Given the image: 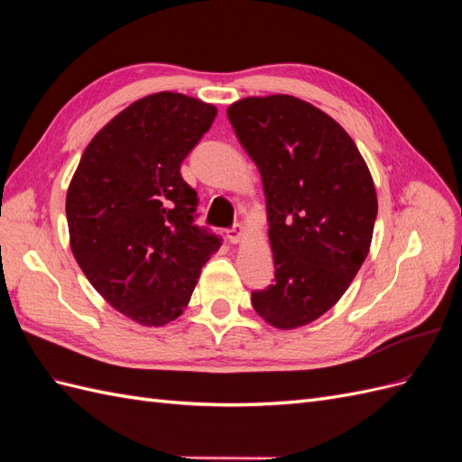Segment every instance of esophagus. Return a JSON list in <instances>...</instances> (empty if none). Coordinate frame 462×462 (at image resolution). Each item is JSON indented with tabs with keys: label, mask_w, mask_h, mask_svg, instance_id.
<instances>
[{
	"label": "esophagus",
	"mask_w": 462,
	"mask_h": 462,
	"mask_svg": "<svg viewBox=\"0 0 462 462\" xmlns=\"http://www.w3.org/2000/svg\"><path fill=\"white\" fill-rule=\"evenodd\" d=\"M226 233H227V239H229V243L236 245V243H241V239H243L245 227L241 226V223H236V226H233V227H231V229H227Z\"/></svg>",
	"instance_id": "esophagus-1"
}]
</instances>
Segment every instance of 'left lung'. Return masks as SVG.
Listing matches in <instances>:
<instances>
[{
    "label": "left lung",
    "instance_id": "obj_1",
    "mask_svg": "<svg viewBox=\"0 0 462 462\" xmlns=\"http://www.w3.org/2000/svg\"><path fill=\"white\" fill-rule=\"evenodd\" d=\"M262 175L273 285L253 292L270 326L295 329L337 302L368 256L377 199L341 125L295 96L243 97L227 109Z\"/></svg>",
    "mask_w": 462,
    "mask_h": 462
}]
</instances>
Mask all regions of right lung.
<instances>
[{"label":"right lung","mask_w":462,"mask_h":462,"mask_svg":"<svg viewBox=\"0 0 462 462\" xmlns=\"http://www.w3.org/2000/svg\"><path fill=\"white\" fill-rule=\"evenodd\" d=\"M217 109L175 92L136 100L97 133L67 190V226L80 270L116 310L141 326L183 314L221 239L194 223L197 190L180 163Z\"/></svg>","instance_id":"add662e5"}]
</instances>
